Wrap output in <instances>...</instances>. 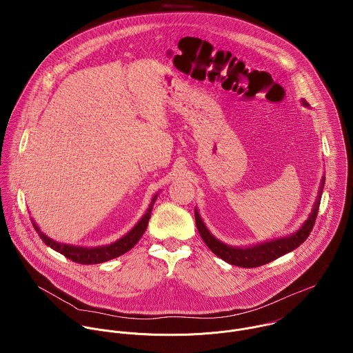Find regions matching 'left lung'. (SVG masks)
<instances>
[{
    "label": "left lung",
    "mask_w": 353,
    "mask_h": 353,
    "mask_svg": "<svg viewBox=\"0 0 353 353\" xmlns=\"http://www.w3.org/2000/svg\"><path fill=\"white\" fill-rule=\"evenodd\" d=\"M302 104L305 107L310 105L304 99L302 101ZM323 185H325V176H322L321 186L318 190V197L314 203L311 214L304 221L302 227L292 235L273 239V241L263 242V243H258V245L249 246V248H232V246L223 243L221 241H219L209 232V230L206 228V225L202 221L199 210L196 209L194 216H196L197 230L201 235L202 241L206 243V246L210 249V252H214L219 258L224 259L225 262H228L231 265L241 266V268H256V266L265 265L287 252L295 250L308 238V235L312 231V227L315 224V220H316L321 196L323 192Z\"/></svg>",
    "instance_id": "obj_1"
}]
</instances>
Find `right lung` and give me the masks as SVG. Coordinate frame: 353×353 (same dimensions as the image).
Segmentation results:
<instances>
[{"instance_id":"right-lung-1","label":"right lung","mask_w":353,"mask_h":353,"mask_svg":"<svg viewBox=\"0 0 353 353\" xmlns=\"http://www.w3.org/2000/svg\"><path fill=\"white\" fill-rule=\"evenodd\" d=\"M157 199V194L153 196L151 203L145 212V214L141 217V220L121 239H118L114 243L110 245H104V246H98V248H83V246H72V245H66V243H59L52 241L46 234H43L39 227L35 224V221L32 220L34 228L37 230V232L39 234L41 239L51 248L55 252H61L62 255H65L66 258H69L73 262L77 263H83V265H94V263H101L105 261H110L112 258H117L126 252H129L132 248H134V245L140 241V238L143 236V234L145 232L147 227H148V221L151 219L152 208L153 203Z\"/></svg>"}]
</instances>
